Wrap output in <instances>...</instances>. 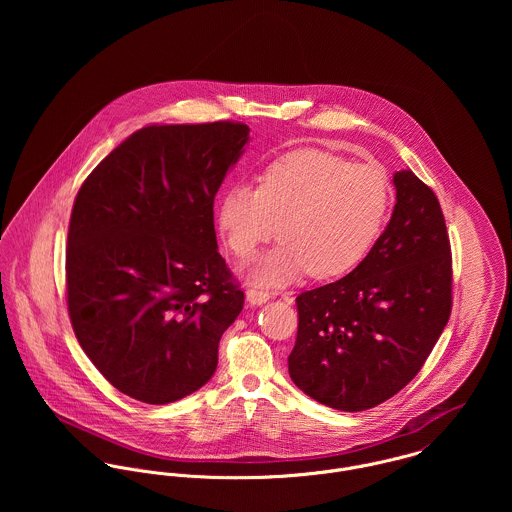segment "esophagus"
I'll list each match as a JSON object with an SVG mask.
<instances>
[{
	"label": "esophagus",
	"mask_w": 512,
	"mask_h": 512,
	"mask_svg": "<svg viewBox=\"0 0 512 512\" xmlns=\"http://www.w3.org/2000/svg\"><path fill=\"white\" fill-rule=\"evenodd\" d=\"M246 299L252 303V305H262V303H266L268 299H270V293L262 292V290H248L246 292Z\"/></svg>",
	"instance_id": "obj_1"
}]
</instances>
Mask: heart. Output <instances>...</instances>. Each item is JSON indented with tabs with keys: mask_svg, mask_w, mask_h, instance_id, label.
<instances>
[{
	"mask_svg": "<svg viewBox=\"0 0 512 512\" xmlns=\"http://www.w3.org/2000/svg\"><path fill=\"white\" fill-rule=\"evenodd\" d=\"M390 209V185L374 165L327 151H297L270 165L258 189L230 187L219 201L220 234L238 260H250L278 232L282 242L246 272L258 288H282L309 270L337 278L374 246Z\"/></svg>",
	"mask_w": 512,
	"mask_h": 512,
	"instance_id": "obj_1",
	"label": "heart"
}]
</instances>
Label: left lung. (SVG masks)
<instances>
[{
	"instance_id": "obj_1",
	"label": "left lung",
	"mask_w": 512,
	"mask_h": 512,
	"mask_svg": "<svg viewBox=\"0 0 512 512\" xmlns=\"http://www.w3.org/2000/svg\"><path fill=\"white\" fill-rule=\"evenodd\" d=\"M396 205L365 260L297 295L288 368L313 400L361 412L400 392L426 363L451 313V248L434 191L396 171Z\"/></svg>"
}]
</instances>
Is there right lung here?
Segmentation results:
<instances>
[{
    "label": "right lung",
    "instance_id": "add662e5",
    "mask_svg": "<svg viewBox=\"0 0 512 512\" xmlns=\"http://www.w3.org/2000/svg\"><path fill=\"white\" fill-rule=\"evenodd\" d=\"M248 140L240 122L147 126L104 157L74 199V335L130 398L169 404L217 370L244 292L219 254L213 205Z\"/></svg>",
    "mask_w": 512,
    "mask_h": 512
}]
</instances>
